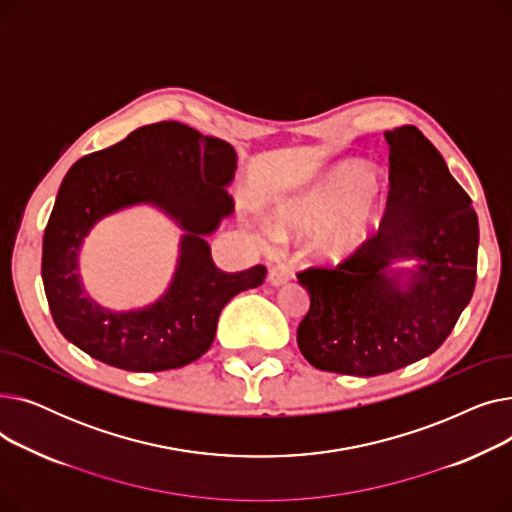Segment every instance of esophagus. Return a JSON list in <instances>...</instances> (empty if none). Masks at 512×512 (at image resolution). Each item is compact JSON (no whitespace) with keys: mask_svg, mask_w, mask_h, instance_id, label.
I'll list each match as a JSON object with an SVG mask.
<instances>
[{"mask_svg":"<svg viewBox=\"0 0 512 512\" xmlns=\"http://www.w3.org/2000/svg\"><path fill=\"white\" fill-rule=\"evenodd\" d=\"M290 278H292V272L286 263H276L270 267V272H267V280H270L272 286H282Z\"/></svg>","mask_w":512,"mask_h":512,"instance_id":"obj_1","label":"esophagus"}]
</instances>
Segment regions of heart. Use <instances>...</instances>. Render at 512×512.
<instances>
[{
  "label": "heart",
  "mask_w": 512,
  "mask_h": 512,
  "mask_svg": "<svg viewBox=\"0 0 512 512\" xmlns=\"http://www.w3.org/2000/svg\"><path fill=\"white\" fill-rule=\"evenodd\" d=\"M317 253L328 261H344L380 234L384 207L378 191H361L351 168H338L307 197L290 228L315 230Z\"/></svg>",
  "instance_id": "b5f03b06"
}]
</instances>
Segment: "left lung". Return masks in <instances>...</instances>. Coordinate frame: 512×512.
Here are the masks:
<instances>
[{"label":"left lung","instance_id":"obj_1","mask_svg":"<svg viewBox=\"0 0 512 512\" xmlns=\"http://www.w3.org/2000/svg\"><path fill=\"white\" fill-rule=\"evenodd\" d=\"M386 141L382 232L334 270L297 276L311 299L297 342L321 371L371 378L432 355L473 297L479 224L469 195L415 126L388 130ZM409 258L413 268L393 267Z\"/></svg>","mask_w":512,"mask_h":512}]
</instances>
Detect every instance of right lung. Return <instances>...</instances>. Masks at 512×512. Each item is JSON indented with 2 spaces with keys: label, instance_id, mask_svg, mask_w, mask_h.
Wrapping results in <instances>:
<instances>
[{
  "label": "right lung",
  "instance_id": "right-lung-1",
  "mask_svg": "<svg viewBox=\"0 0 512 512\" xmlns=\"http://www.w3.org/2000/svg\"><path fill=\"white\" fill-rule=\"evenodd\" d=\"M234 172L230 143L180 122L137 128L124 141L78 159L60 184L41 259L45 297L64 338L126 371L176 369L207 353L226 303L257 288L267 272L255 265L226 274L211 259L207 236L234 213L226 191ZM134 204L166 212L185 234L167 292L151 306L114 312L84 290L77 255L97 221Z\"/></svg>",
  "mask_w": 512,
  "mask_h": 512
}]
</instances>
